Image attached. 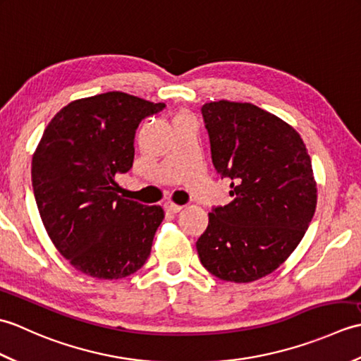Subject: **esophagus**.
Instances as JSON below:
<instances>
[{
	"label": "esophagus",
	"mask_w": 361,
	"mask_h": 361,
	"mask_svg": "<svg viewBox=\"0 0 361 361\" xmlns=\"http://www.w3.org/2000/svg\"><path fill=\"white\" fill-rule=\"evenodd\" d=\"M164 208H166L169 212H173V214H176V212H180V211L183 209V206H180V204H175V203H172V202H169V203H166V204H164Z\"/></svg>",
	"instance_id": "esophagus-1"
}]
</instances>
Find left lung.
Returning a JSON list of instances; mask_svg holds the SVG:
<instances>
[{
    "label": "left lung",
    "instance_id": "obj_1",
    "mask_svg": "<svg viewBox=\"0 0 361 361\" xmlns=\"http://www.w3.org/2000/svg\"><path fill=\"white\" fill-rule=\"evenodd\" d=\"M202 114L233 202L209 212L198 257L219 279L257 281L286 262L315 214L310 157L293 127L252 104L209 102Z\"/></svg>",
    "mask_w": 361,
    "mask_h": 361
}]
</instances>
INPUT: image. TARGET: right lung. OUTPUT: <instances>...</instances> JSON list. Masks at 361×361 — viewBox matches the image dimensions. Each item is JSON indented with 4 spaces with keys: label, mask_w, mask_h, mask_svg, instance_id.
<instances>
[{
    "label": "right lung",
    "mask_w": 361,
    "mask_h": 361,
    "mask_svg": "<svg viewBox=\"0 0 361 361\" xmlns=\"http://www.w3.org/2000/svg\"><path fill=\"white\" fill-rule=\"evenodd\" d=\"M164 106L109 91L70 102L44 128L32 189L46 233L75 270L121 279L150 256L164 211L118 195L114 176L133 166L140 122Z\"/></svg>",
    "instance_id": "1"
}]
</instances>
